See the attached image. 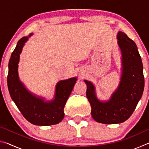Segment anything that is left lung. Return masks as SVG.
Masks as SVG:
<instances>
[{
  "label": "left lung",
  "mask_w": 149,
  "mask_h": 149,
  "mask_svg": "<svg viewBox=\"0 0 149 149\" xmlns=\"http://www.w3.org/2000/svg\"><path fill=\"white\" fill-rule=\"evenodd\" d=\"M122 52V74L117 89L108 101L97 99L95 87L89 81L86 96L91 107V116L96 122L104 124L120 123L127 120L142 97L145 86L142 60L135 42L123 32L117 35Z\"/></svg>",
  "instance_id": "left-lung-1"
}]
</instances>
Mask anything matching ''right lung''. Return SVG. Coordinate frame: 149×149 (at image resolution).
Here are the masks:
<instances>
[{
	"label": "right lung",
	"mask_w": 149,
	"mask_h": 149,
	"mask_svg": "<svg viewBox=\"0 0 149 149\" xmlns=\"http://www.w3.org/2000/svg\"><path fill=\"white\" fill-rule=\"evenodd\" d=\"M32 35L31 33L29 37H22L17 42L12 53L7 77L8 91L12 100L28 122L36 125L57 124L64 117L65 104L76 83L77 77L58 82L55 89L54 99L51 101H45L42 98L37 97L29 92L20 81L17 69L22 48Z\"/></svg>",
	"instance_id": "obj_1"
}]
</instances>
